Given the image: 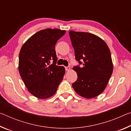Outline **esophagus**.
<instances>
[{"mask_svg": "<svg viewBox=\"0 0 131 131\" xmlns=\"http://www.w3.org/2000/svg\"><path fill=\"white\" fill-rule=\"evenodd\" d=\"M65 69H66V71H69L70 70V66H68V67H66Z\"/></svg>", "mask_w": 131, "mask_h": 131, "instance_id": "1", "label": "esophagus"}]
</instances>
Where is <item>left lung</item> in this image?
<instances>
[{"label": "left lung", "mask_w": 131, "mask_h": 131, "mask_svg": "<svg viewBox=\"0 0 131 131\" xmlns=\"http://www.w3.org/2000/svg\"><path fill=\"white\" fill-rule=\"evenodd\" d=\"M69 35L76 59L83 65L73 68L77 79L72 87L81 96L93 98L105 90L112 74L110 51L105 41L95 35L70 30Z\"/></svg>", "instance_id": "1"}]
</instances>
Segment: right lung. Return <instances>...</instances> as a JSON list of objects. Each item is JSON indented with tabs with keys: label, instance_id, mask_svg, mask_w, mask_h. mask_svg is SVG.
<instances>
[{
	"label": "right lung",
	"instance_id": "obj_1",
	"mask_svg": "<svg viewBox=\"0 0 131 131\" xmlns=\"http://www.w3.org/2000/svg\"><path fill=\"white\" fill-rule=\"evenodd\" d=\"M65 33L66 30L58 29L41 30L29 38L21 48L19 74L28 91L37 98L53 96L63 80L65 69L56 65L55 46Z\"/></svg>",
	"mask_w": 131,
	"mask_h": 131
}]
</instances>
